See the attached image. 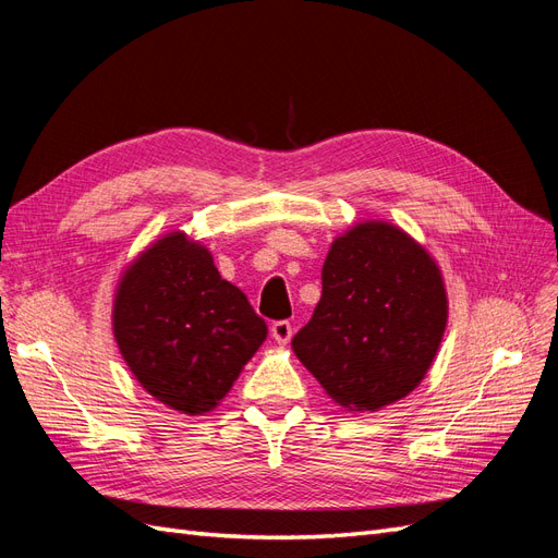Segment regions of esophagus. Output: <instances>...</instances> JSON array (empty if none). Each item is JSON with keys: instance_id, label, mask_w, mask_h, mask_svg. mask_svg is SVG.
<instances>
[{"instance_id": "obj_1", "label": "esophagus", "mask_w": 558, "mask_h": 558, "mask_svg": "<svg viewBox=\"0 0 558 558\" xmlns=\"http://www.w3.org/2000/svg\"><path fill=\"white\" fill-rule=\"evenodd\" d=\"M269 332H272V337L279 344H286V342H291L293 326L289 324V320H275L272 328H269Z\"/></svg>"}]
</instances>
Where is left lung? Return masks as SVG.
Here are the masks:
<instances>
[{
  "mask_svg": "<svg viewBox=\"0 0 558 558\" xmlns=\"http://www.w3.org/2000/svg\"><path fill=\"white\" fill-rule=\"evenodd\" d=\"M324 291L293 353L349 412H377L410 396L440 351L449 300L424 244L388 221L337 234Z\"/></svg>",
  "mask_w": 558,
  "mask_h": 558,
  "instance_id": "8db88e82",
  "label": "left lung"
}]
</instances>
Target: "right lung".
<instances>
[{"label":"right lung","instance_id":"obj_1","mask_svg":"<svg viewBox=\"0 0 558 558\" xmlns=\"http://www.w3.org/2000/svg\"><path fill=\"white\" fill-rule=\"evenodd\" d=\"M118 351L146 393L189 416L218 408L267 337L246 295L211 251L183 230L162 234L118 279Z\"/></svg>","mask_w":558,"mask_h":558}]
</instances>
